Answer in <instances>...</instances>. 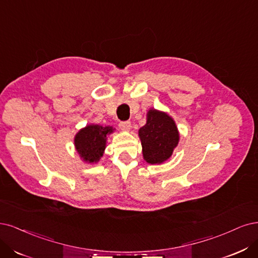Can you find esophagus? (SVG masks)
Listing matches in <instances>:
<instances>
[{
	"label": "esophagus",
	"mask_w": 258,
	"mask_h": 258,
	"mask_svg": "<svg viewBox=\"0 0 258 258\" xmlns=\"http://www.w3.org/2000/svg\"><path fill=\"white\" fill-rule=\"evenodd\" d=\"M119 127L122 131H130L131 130V122L130 121H121L119 123Z\"/></svg>",
	"instance_id": "34e87169"
}]
</instances>
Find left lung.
I'll return each instance as SVG.
<instances>
[{"label":"left lung","mask_w":258,"mask_h":258,"mask_svg":"<svg viewBox=\"0 0 258 258\" xmlns=\"http://www.w3.org/2000/svg\"><path fill=\"white\" fill-rule=\"evenodd\" d=\"M144 159L149 164H161L171 156L179 143L176 123L165 112L149 110L147 123L139 130Z\"/></svg>","instance_id":"8db88e82"}]
</instances>
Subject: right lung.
<instances>
[{
    "label": "right lung",
    "instance_id": "add662e5",
    "mask_svg": "<svg viewBox=\"0 0 258 258\" xmlns=\"http://www.w3.org/2000/svg\"><path fill=\"white\" fill-rule=\"evenodd\" d=\"M112 127L88 125L79 131L75 137V147L86 162L96 163L103 156L106 148L107 135L112 133Z\"/></svg>",
    "mask_w": 258,
    "mask_h": 258
}]
</instances>
